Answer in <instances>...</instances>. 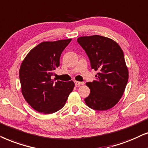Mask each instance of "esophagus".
<instances>
[{"label": "esophagus", "instance_id": "34e87169", "mask_svg": "<svg viewBox=\"0 0 148 148\" xmlns=\"http://www.w3.org/2000/svg\"><path fill=\"white\" fill-rule=\"evenodd\" d=\"M74 83H75V85H76V86H78L81 85V84H83L84 82H79V81H74Z\"/></svg>", "mask_w": 148, "mask_h": 148}]
</instances>
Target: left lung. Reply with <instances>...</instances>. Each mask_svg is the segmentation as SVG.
<instances>
[{
	"mask_svg": "<svg viewBox=\"0 0 148 148\" xmlns=\"http://www.w3.org/2000/svg\"><path fill=\"white\" fill-rule=\"evenodd\" d=\"M77 42L87 55L91 69L98 72L95 80L86 83L90 92L85 103L97 111L110 109L121 99L129 79L123 51L115 41L99 35L79 37Z\"/></svg>",
	"mask_w": 148,
	"mask_h": 148,
	"instance_id": "left-lung-1",
	"label": "left lung"
}]
</instances>
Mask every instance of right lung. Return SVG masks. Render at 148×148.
Instances as JSON below:
<instances>
[{
	"mask_svg": "<svg viewBox=\"0 0 148 148\" xmlns=\"http://www.w3.org/2000/svg\"><path fill=\"white\" fill-rule=\"evenodd\" d=\"M72 39L43 42L32 49L19 69L21 92L33 109L43 114H53L64 107L73 90V81L52 80L54 70L60 66L62 51Z\"/></svg>",
	"mask_w": 148,
	"mask_h": 148,
	"instance_id": "add662e5",
	"label": "right lung"
}]
</instances>
